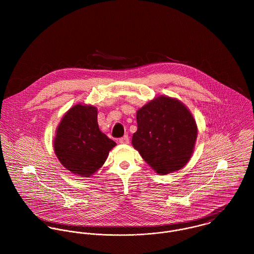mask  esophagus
I'll return each mask as SVG.
<instances>
[{
  "label": "esophagus",
  "mask_w": 254,
  "mask_h": 254,
  "mask_svg": "<svg viewBox=\"0 0 254 254\" xmlns=\"http://www.w3.org/2000/svg\"><path fill=\"white\" fill-rule=\"evenodd\" d=\"M119 143H120V144H128V143H129V137H128V135H125V136H123L122 138H120V139H119Z\"/></svg>",
  "instance_id": "esophagus-1"
}]
</instances>
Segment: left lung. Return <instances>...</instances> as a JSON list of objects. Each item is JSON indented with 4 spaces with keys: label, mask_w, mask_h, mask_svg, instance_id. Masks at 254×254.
Returning a JSON list of instances; mask_svg holds the SVG:
<instances>
[{
    "label": "left lung",
    "mask_w": 254,
    "mask_h": 254,
    "mask_svg": "<svg viewBox=\"0 0 254 254\" xmlns=\"http://www.w3.org/2000/svg\"><path fill=\"white\" fill-rule=\"evenodd\" d=\"M132 145L156 173L181 169L190 158L197 136L195 121L181 102L159 97L137 111Z\"/></svg>",
    "instance_id": "1"
}]
</instances>
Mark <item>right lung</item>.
Returning <instances> with one entry per match:
<instances>
[{"mask_svg":"<svg viewBox=\"0 0 254 254\" xmlns=\"http://www.w3.org/2000/svg\"><path fill=\"white\" fill-rule=\"evenodd\" d=\"M116 143L100 131L95 107L76 105L63 117L54 143L61 163L74 174L89 177L106 162Z\"/></svg>","mask_w":254,"mask_h":254,"instance_id":"add662e5","label":"right lung"}]
</instances>
